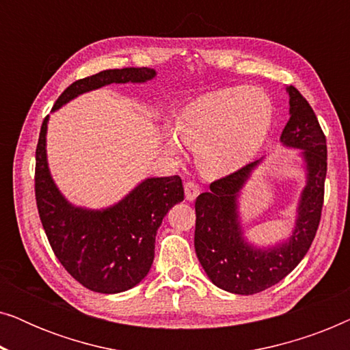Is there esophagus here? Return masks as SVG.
Segmentation results:
<instances>
[{
    "instance_id": "1",
    "label": "esophagus",
    "mask_w": 350,
    "mask_h": 350,
    "mask_svg": "<svg viewBox=\"0 0 350 350\" xmlns=\"http://www.w3.org/2000/svg\"><path fill=\"white\" fill-rule=\"evenodd\" d=\"M199 193H200V188L194 183V181H188V183L185 185V196L189 202H193V200L199 196Z\"/></svg>"
}]
</instances>
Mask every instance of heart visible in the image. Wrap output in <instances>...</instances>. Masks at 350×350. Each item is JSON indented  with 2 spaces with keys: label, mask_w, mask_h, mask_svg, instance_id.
<instances>
[{
  "label": "heart",
  "mask_w": 350,
  "mask_h": 350,
  "mask_svg": "<svg viewBox=\"0 0 350 350\" xmlns=\"http://www.w3.org/2000/svg\"><path fill=\"white\" fill-rule=\"evenodd\" d=\"M274 107L258 88H224L205 94L180 113L176 133L196 146V161L207 176H223L247 164L269 135ZM169 146L180 151L175 133Z\"/></svg>",
  "instance_id": "1"
}]
</instances>
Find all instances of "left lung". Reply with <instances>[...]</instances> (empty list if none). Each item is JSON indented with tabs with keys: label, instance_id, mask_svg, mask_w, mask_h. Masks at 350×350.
<instances>
[{
	"label": "left lung",
	"instance_id": "1",
	"mask_svg": "<svg viewBox=\"0 0 350 350\" xmlns=\"http://www.w3.org/2000/svg\"><path fill=\"white\" fill-rule=\"evenodd\" d=\"M286 92L290 119L280 142L301 150L306 167V186L291 236L272 247H256L243 237L237 198L262 159L213 181L208 193L196 199V255L208 279L229 293L255 295L285 279L308 253L322 217L327 138L299 90L288 85Z\"/></svg>",
	"mask_w": 350,
	"mask_h": 350
}]
</instances>
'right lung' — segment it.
<instances>
[{"label": "right lung", "mask_w": 350, "mask_h": 350, "mask_svg": "<svg viewBox=\"0 0 350 350\" xmlns=\"http://www.w3.org/2000/svg\"><path fill=\"white\" fill-rule=\"evenodd\" d=\"M152 68L105 70L75 81L57 98L52 111L81 94L108 84L146 83ZM49 116L36 146L35 196L42 228L68 274L97 293H121L145 279L154 260L156 232L167 212L185 198L178 175L143 180L122 200L102 210L75 207L52 180L46 154Z\"/></svg>", "instance_id": "1"}]
</instances>
